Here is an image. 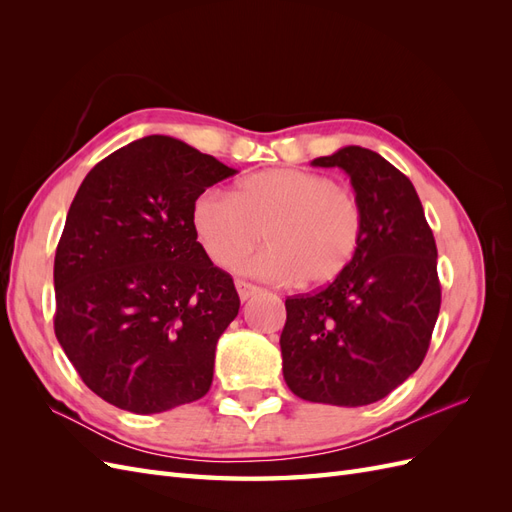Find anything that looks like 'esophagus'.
I'll return each mask as SVG.
<instances>
[{
  "label": "esophagus",
  "instance_id": "esophagus-1",
  "mask_svg": "<svg viewBox=\"0 0 512 512\" xmlns=\"http://www.w3.org/2000/svg\"><path fill=\"white\" fill-rule=\"evenodd\" d=\"M235 286H237V292H239V299H241V301L252 299L254 294L260 290L258 286H254V284H250V282H243V280H237Z\"/></svg>",
  "mask_w": 512,
  "mask_h": 512
}]
</instances>
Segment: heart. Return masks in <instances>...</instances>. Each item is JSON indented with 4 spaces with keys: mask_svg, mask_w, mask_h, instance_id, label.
<instances>
[{
    "mask_svg": "<svg viewBox=\"0 0 512 512\" xmlns=\"http://www.w3.org/2000/svg\"><path fill=\"white\" fill-rule=\"evenodd\" d=\"M198 241L218 265H228L262 237L269 245L243 256L235 269L275 284H329L359 250L363 213L352 194L297 168L260 170L235 194L211 190L194 200Z\"/></svg>",
    "mask_w": 512,
    "mask_h": 512,
    "instance_id": "1",
    "label": "heart"
}]
</instances>
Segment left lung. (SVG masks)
Returning a JSON list of instances; mask_svg holds the SVG:
<instances>
[{"label":"left lung","mask_w":512,"mask_h":512,"mask_svg":"<svg viewBox=\"0 0 512 512\" xmlns=\"http://www.w3.org/2000/svg\"><path fill=\"white\" fill-rule=\"evenodd\" d=\"M312 166L350 177L363 235L329 286L286 299L284 380L314 404L367 406L425 359L440 314L436 241L412 181L380 153L348 145Z\"/></svg>","instance_id":"obj_1"}]
</instances>
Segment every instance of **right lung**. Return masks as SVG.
I'll return each mask as SVG.
<instances>
[{"label":"right lung","mask_w":512,"mask_h":512,"mask_svg":"<svg viewBox=\"0 0 512 512\" xmlns=\"http://www.w3.org/2000/svg\"><path fill=\"white\" fill-rule=\"evenodd\" d=\"M235 173L153 134L83 179L55 254V335L108 404L158 414L207 395L215 346L241 301L196 241L192 209Z\"/></svg>","instance_id":"obj_1"}]
</instances>
